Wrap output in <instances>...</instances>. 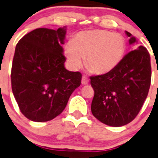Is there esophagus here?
<instances>
[{
	"mask_svg": "<svg viewBox=\"0 0 158 158\" xmlns=\"http://www.w3.org/2000/svg\"><path fill=\"white\" fill-rule=\"evenodd\" d=\"M88 82H89V79H88V78L86 76H83V78H82V84H83V85H86V84H87V83H88Z\"/></svg>",
	"mask_w": 158,
	"mask_h": 158,
	"instance_id": "1",
	"label": "esophagus"
}]
</instances>
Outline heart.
<instances>
[{
  "label": "heart",
  "instance_id": "b5f03b06",
  "mask_svg": "<svg viewBox=\"0 0 158 158\" xmlns=\"http://www.w3.org/2000/svg\"><path fill=\"white\" fill-rule=\"evenodd\" d=\"M126 42L122 35L103 30L79 32L73 42L65 46V54L73 68L77 69L86 59L91 72L104 75L112 71L122 61Z\"/></svg>",
  "mask_w": 158,
  "mask_h": 158
}]
</instances>
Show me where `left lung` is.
I'll list each match as a JSON object with an SVG mask.
<instances>
[{"instance_id":"obj_1","label":"left lung","mask_w":158,"mask_h":158,"mask_svg":"<svg viewBox=\"0 0 158 158\" xmlns=\"http://www.w3.org/2000/svg\"><path fill=\"white\" fill-rule=\"evenodd\" d=\"M129 44L136 42L130 33ZM150 55L140 46L125 55L115 69L104 75L91 76L95 91L91 112L97 120L120 127L135 119L149 93L151 83Z\"/></svg>"}]
</instances>
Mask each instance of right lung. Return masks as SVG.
I'll return each mask as SVG.
<instances>
[{
    "instance_id": "1",
    "label": "right lung",
    "mask_w": 158,
    "mask_h": 158,
    "mask_svg": "<svg viewBox=\"0 0 158 158\" xmlns=\"http://www.w3.org/2000/svg\"><path fill=\"white\" fill-rule=\"evenodd\" d=\"M66 32V27L57 30L38 28L16 46L12 91L20 111L32 121H48L59 116L81 84V73L64 67L62 46Z\"/></svg>"
}]
</instances>
